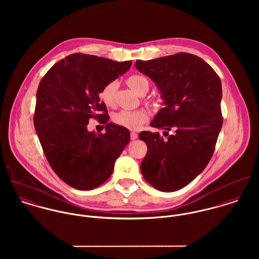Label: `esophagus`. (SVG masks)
Wrapping results in <instances>:
<instances>
[{"label": "esophagus", "mask_w": 259, "mask_h": 259, "mask_svg": "<svg viewBox=\"0 0 259 259\" xmlns=\"http://www.w3.org/2000/svg\"><path fill=\"white\" fill-rule=\"evenodd\" d=\"M138 139V134H136V133H131V140L132 141H135V140H137Z\"/></svg>", "instance_id": "obj_1"}]
</instances>
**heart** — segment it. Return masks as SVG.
<instances>
[{"label":"heart","mask_w":259,"mask_h":259,"mask_svg":"<svg viewBox=\"0 0 259 259\" xmlns=\"http://www.w3.org/2000/svg\"><path fill=\"white\" fill-rule=\"evenodd\" d=\"M127 85L140 96H145L149 89V81L143 74H132L125 79ZM117 81L111 80L108 82L100 93L101 101L109 108H113L115 105V96L117 91ZM145 103L151 108H156L159 105L157 99H145ZM148 111L146 110L137 111H120L112 115V121L120 126L131 131H138L144 123L148 120Z\"/></svg>","instance_id":"b5f03b06"}]
</instances>
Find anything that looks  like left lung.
I'll use <instances>...</instances> for the list:
<instances>
[{
	"label": "left lung",
	"instance_id": "1",
	"mask_svg": "<svg viewBox=\"0 0 259 259\" xmlns=\"http://www.w3.org/2000/svg\"><path fill=\"white\" fill-rule=\"evenodd\" d=\"M136 67L155 82L165 105L150 123L164 130L165 139L157 132L139 136L148 146L142 174L160 191L179 190L205 168L213 154L223 121L221 78L202 59L188 53L139 60Z\"/></svg>",
	"mask_w": 259,
	"mask_h": 259
}]
</instances>
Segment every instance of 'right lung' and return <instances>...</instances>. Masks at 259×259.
<instances>
[{
    "label": "right lung",
    "mask_w": 259,
    "mask_h": 259,
    "mask_svg": "<svg viewBox=\"0 0 259 259\" xmlns=\"http://www.w3.org/2000/svg\"><path fill=\"white\" fill-rule=\"evenodd\" d=\"M131 66L132 61L73 54L55 64L39 81L34 114L38 140L53 170L75 189H94L108 181L130 142L127 128L108 123L100 93ZM91 118L106 124L105 134L87 131Z\"/></svg>",
    "instance_id": "add662e5"
}]
</instances>
